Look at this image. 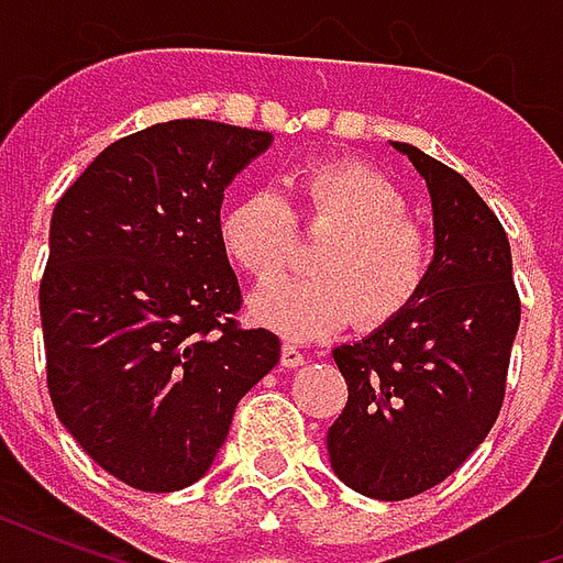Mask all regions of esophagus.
<instances>
[{"label": "esophagus", "instance_id": "1", "mask_svg": "<svg viewBox=\"0 0 563 563\" xmlns=\"http://www.w3.org/2000/svg\"><path fill=\"white\" fill-rule=\"evenodd\" d=\"M305 358L307 355L301 353V350H298V346H295V343H283V350H280V362H283V367H298V365H305Z\"/></svg>", "mask_w": 563, "mask_h": 563}]
</instances>
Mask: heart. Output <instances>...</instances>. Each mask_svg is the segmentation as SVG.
Wrapping results in <instances>:
<instances>
[{
    "label": "heart",
    "instance_id": "heart-1",
    "mask_svg": "<svg viewBox=\"0 0 563 563\" xmlns=\"http://www.w3.org/2000/svg\"><path fill=\"white\" fill-rule=\"evenodd\" d=\"M292 205L256 189L222 213L225 256L258 286L280 283L295 262L301 225L329 234L310 258L317 277L253 298V317L292 338H317L355 319L379 329L410 310L434 268L431 234L386 174L353 159L310 162L292 177Z\"/></svg>",
    "mask_w": 563,
    "mask_h": 563
}]
</instances>
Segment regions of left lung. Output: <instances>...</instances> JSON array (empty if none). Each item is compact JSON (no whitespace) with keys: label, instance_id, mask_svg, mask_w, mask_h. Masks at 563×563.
Returning a JSON list of instances; mask_svg holds the SVG:
<instances>
[{"label":"left lung","instance_id":"8db88e82","mask_svg":"<svg viewBox=\"0 0 563 563\" xmlns=\"http://www.w3.org/2000/svg\"><path fill=\"white\" fill-rule=\"evenodd\" d=\"M434 205V268L410 310L334 350L346 407L331 467L377 500H407L455 473L492 431L521 301L504 225L459 172L395 141Z\"/></svg>","mask_w":563,"mask_h":563}]
</instances>
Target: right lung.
<instances>
[{
    "mask_svg": "<svg viewBox=\"0 0 563 563\" xmlns=\"http://www.w3.org/2000/svg\"><path fill=\"white\" fill-rule=\"evenodd\" d=\"M268 132L172 120L104 147L56 201L42 307L47 389L80 449L141 492L201 479L238 401L280 362L241 329L225 186Z\"/></svg>",
    "mask_w": 563,
    "mask_h": 563,
    "instance_id": "1",
    "label": "right lung"
}]
</instances>
